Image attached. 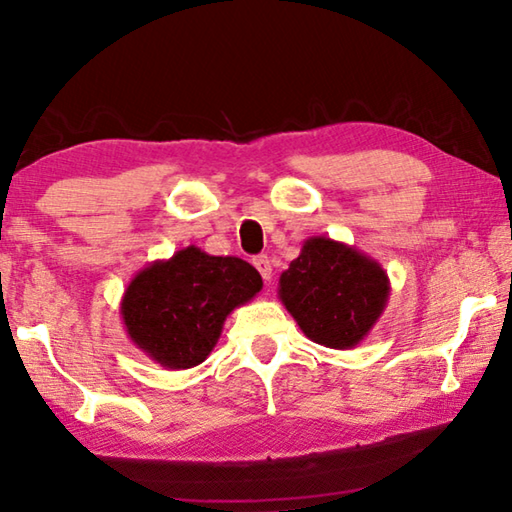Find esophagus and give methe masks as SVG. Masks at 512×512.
I'll return each instance as SVG.
<instances>
[{
    "label": "esophagus",
    "mask_w": 512,
    "mask_h": 512,
    "mask_svg": "<svg viewBox=\"0 0 512 512\" xmlns=\"http://www.w3.org/2000/svg\"><path fill=\"white\" fill-rule=\"evenodd\" d=\"M253 264H255V268L259 271V275H262V280H264V282H271V277H273L271 259H268L266 255H259V257L253 259Z\"/></svg>",
    "instance_id": "esophagus-1"
}]
</instances>
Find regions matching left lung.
<instances>
[{"label": "left lung", "instance_id": "1", "mask_svg": "<svg viewBox=\"0 0 512 512\" xmlns=\"http://www.w3.org/2000/svg\"><path fill=\"white\" fill-rule=\"evenodd\" d=\"M277 296L307 339L352 350L384 314L391 280L377 259L329 237H309L280 275Z\"/></svg>", "mask_w": 512, "mask_h": 512}]
</instances>
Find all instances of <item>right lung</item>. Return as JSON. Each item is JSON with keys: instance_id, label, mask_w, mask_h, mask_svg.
Instances as JSON below:
<instances>
[{"instance_id": "add662e5", "label": "right lung", "mask_w": 512, "mask_h": 512, "mask_svg": "<svg viewBox=\"0 0 512 512\" xmlns=\"http://www.w3.org/2000/svg\"><path fill=\"white\" fill-rule=\"evenodd\" d=\"M262 287V275L244 259L187 246L144 266L121 296L119 314L146 357L167 370H187L210 357L225 318Z\"/></svg>"}]
</instances>
